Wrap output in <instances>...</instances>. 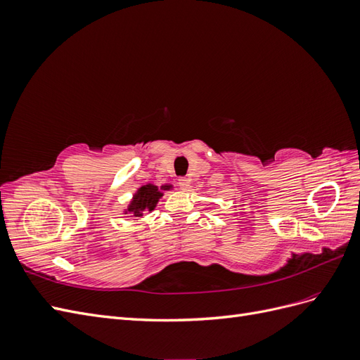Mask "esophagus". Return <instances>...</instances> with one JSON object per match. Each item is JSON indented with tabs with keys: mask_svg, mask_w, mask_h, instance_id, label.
Instances as JSON below:
<instances>
[{
	"mask_svg": "<svg viewBox=\"0 0 360 360\" xmlns=\"http://www.w3.org/2000/svg\"><path fill=\"white\" fill-rule=\"evenodd\" d=\"M177 184H179V188H180V189L186 191V189L189 188V180H188L186 177H180V179L177 180Z\"/></svg>",
	"mask_w": 360,
	"mask_h": 360,
	"instance_id": "obj_1",
	"label": "esophagus"
}]
</instances>
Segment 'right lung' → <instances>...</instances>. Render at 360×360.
<instances>
[{
    "instance_id": "1",
    "label": "right lung",
    "mask_w": 360,
    "mask_h": 360,
    "mask_svg": "<svg viewBox=\"0 0 360 360\" xmlns=\"http://www.w3.org/2000/svg\"><path fill=\"white\" fill-rule=\"evenodd\" d=\"M162 197V193L158 191L156 186H151V184H146V186L141 188L135 198L130 205L129 212H132L135 216H139L143 210H153L158 200Z\"/></svg>"
}]
</instances>
